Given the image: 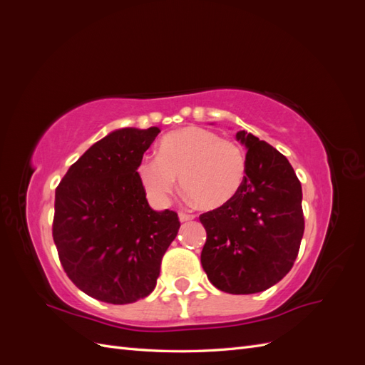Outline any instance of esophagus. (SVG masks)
I'll list each match as a JSON object with an SVG mask.
<instances>
[{
    "label": "esophagus",
    "instance_id": "esophagus-1",
    "mask_svg": "<svg viewBox=\"0 0 365 365\" xmlns=\"http://www.w3.org/2000/svg\"><path fill=\"white\" fill-rule=\"evenodd\" d=\"M195 219V215H189V213H180V220L181 222H187V220H192Z\"/></svg>",
    "mask_w": 365,
    "mask_h": 365
}]
</instances>
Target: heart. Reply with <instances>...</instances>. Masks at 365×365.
I'll use <instances>...</instances> for the list:
<instances>
[{"instance_id":"heart-1","label":"heart","mask_w":365,"mask_h":365,"mask_svg":"<svg viewBox=\"0 0 365 365\" xmlns=\"http://www.w3.org/2000/svg\"><path fill=\"white\" fill-rule=\"evenodd\" d=\"M135 172L152 201L168 202L181 176L182 190L197 205L219 208L240 190L247 161L235 141L189 126L165 135L158 145V157H145Z\"/></svg>"}]
</instances>
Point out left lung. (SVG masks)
Here are the masks:
<instances>
[{
	"label": "left lung",
	"mask_w": 365,
	"mask_h": 365,
	"mask_svg": "<svg viewBox=\"0 0 365 365\" xmlns=\"http://www.w3.org/2000/svg\"><path fill=\"white\" fill-rule=\"evenodd\" d=\"M245 180L228 204L200 216L207 231L201 263L208 280L228 294H256L294 267L304 233L302 184L289 161L245 130Z\"/></svg>",
	"instance_id": "8db88e82"
}]
</instances>
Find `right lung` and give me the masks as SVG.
Wrapping results in <instances>:
<instances>
[{
    "mask_svg": "<svg viewBox=\"0 0 365 365\" xmlns=\"http://www.w3.org/2000/svg\"><path fill=\"white\" fill-rule=\"evenodd\" d=\"M160 132L114 130L88 149L56 187L53 240L61 264L96 300L126 304L148 297L178 235V213L153 212L135 172Z\"/></svg>",
    "mask_w": 365,
    "mask_h": 365,
    "instance_id": "right-lung-1",
    "label": "right lung"
}]
</instances>
